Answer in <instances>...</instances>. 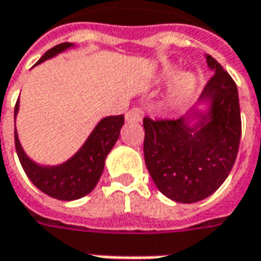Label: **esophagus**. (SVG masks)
Segmentation results:
<instances>
[{
	"mask_svg": "<svg viewBox=\"0 0 261 261\" xmlns=\"http://www.w3.org/2000/svg\"><path fill=\"white\" fill-rule=\"evenodd\" d=\"M141 117L142 116L138 109H131V110H128V112L125 113V120H127V121H133V123L141 121Z\"/></svg>",
	"mask_w": 261,
	"mask_h": 261,
	"instance_id": "esophagus-1",
	"label": "esophagus"
}]
</instances>
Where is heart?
I'll return each instance as SVG.
<instances>
[{
    "instance_id": "heart-1",
    "label": "heart",
    "mask_w": 261,
    "mask_h": 261,
    "mask_svg": "<svg viewBox=\"0 0 261 261\" xmlns=\"http://www.w3.org/2000/svg\"><path fill=\"white\" fill-rule=\"evenodd\" d=\"M179 75V68L175 65H169L166 67L165 71L161 75V81L162 82H172L175 81ZM197 88V80L190 74H186L181 76L180 80L177 81L175 89L172 92V96H170V102L175 106H181L192 97Z\"/></svg>"
}]
</instances>
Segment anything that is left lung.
<instances>
[{
  "instance_id": "1",
  "label": "left lung",
  "mask_w": 261,
  "mask_h": 261,
  "mask_svg": "<svg viewBox=\"0 0 261 261\" xmlns=\"http://www.w3.org/2000/svg\"><path fill=\"white\" fill-rule=\"evenodd\" d=\"M201 99L211 100L210 120L190 128L185 119L144 117V158L159 192L176 202L200 201L211 196L235 164L242 134L235 81L211 56Z\"/></svg>"
}]
</instances>
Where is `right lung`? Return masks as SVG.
<instances>
[{"mask_svg": "<svg viewBox=\"0 0 261 261\" xmlns=\"http://www.w3.org/2000/svg\"><path fill=\"white\" fill-rule=\"evenodd\" d=\"M68 47H71V43H61L54 46L43 54V57L37 61V64L61 53ZM18 109H19V100H16L15 105V116L18 113ZM123 124H124L123 114L105 117L95 127V130L92 131V134L80 151L65 164L59 166H40L28 158L20 147L16 130H15V149L26 176L39 190L57 200L71 201L89 194L95 189L103 172L105 159L117 141Z\"/></svg>", "mask_w": 261, "mask_h": 261, "instance_id": "1", "label": "right lung"}]
</instances>
